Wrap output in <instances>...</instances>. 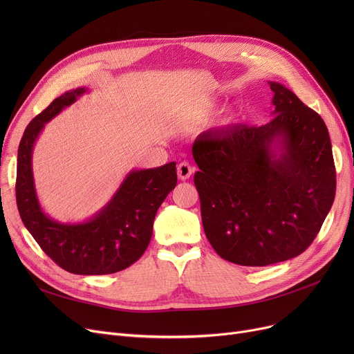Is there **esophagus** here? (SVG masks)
I'll return each mask as SVG.
<instances>
[{
    "instance_id": "1",
    "label": "esophagus",
    "mask_w": 354,
    "mask_h": 354,
    "mask_svg": "<svg viewBox=\"0 0 354 354\" xmlns=\"http://www.w3.org/2000/svg\"><path fill=\"white\" fill-rule=\"evenodd\" d=\"M192 172H194V167H192L188 162H180V163L178 165V178H179L180 180L189 179L191 175H192Z\"/></svg>"
}]
</instances>
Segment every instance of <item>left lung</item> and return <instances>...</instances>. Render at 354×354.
Returning a JSON list of instances; mask_svg holds the SVG:
<instances>
[{
	"instance_id": "1",
	"label": "left lung",
	"mask_w": 354,
	"mask_h": 354,
	"mask_svg": "<svg viewBox=\"0 0 354 354\" xmlns=\"http://www.w3.org/2000/svg\"><path fill=\"white\" fill-rule=\"evenodd\" d=\"M272 119L201 133L192 146L203 231L230 263L266 267L304 252L336 195L324 120L280 83Z\"/></svg>"
}]
</instances>
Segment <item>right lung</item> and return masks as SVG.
<instances>
[{"instance_id": "right-lung-1", "label": "right lung", "mask_w": 354, "mask_h": 354, "mask_svg": "<svg viewBox=\"0 0 354 354\" xmlns=\"http://www.w3.org/2000/svg\"><path fill=\"white\" fill-rule=\"evenodd\" d=\"M86 91H66L30 122L18 146L15 196L26 228L55 264L71 274L103 275L122 271L143 255L156 212L175 189L178 176L175 162L129 172L113 198L84 222L63 224L44 214L32 178L34 143L44 124Z\"/></svg>"}]
</instances>
